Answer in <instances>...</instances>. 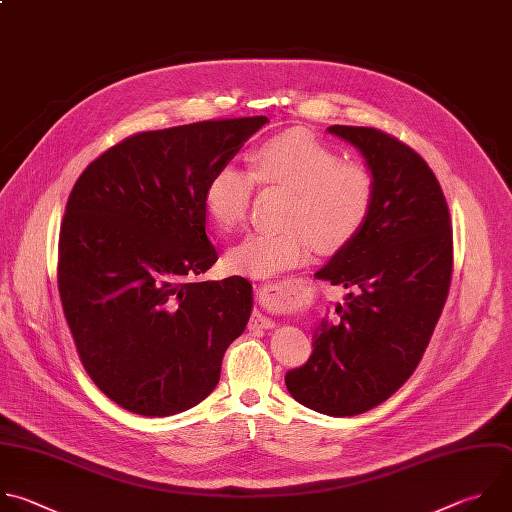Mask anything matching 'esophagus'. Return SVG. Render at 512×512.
<instances>
[{
    "label": "esophagus",
    "mask_w": 512,
    "mask_h": 512,
    "mask_svg": "<svg viewBox=\"0 0 512 512\" xmlns=\"http://www.w3.org/2000/svg\"><path fill=\"white\" fill-rule=\"evenodd\" d=\"M273 325H275V321H273L271 317L259 313V311H255L253 317H251V327H265V329H269V327H273Z\"/></svg>",
    "instance_id": "1"
}]
</instances>
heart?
I'll list each match as a JSON object with an SVG mask.
<instances>
[{"label": "heart", "instance_id": "1", "mask_svg": "<svg viewBox=\"0 0 512 512\" xmlns=\"http://www.w3.org/2000/svg\"><path fill=\"white\" fill-rule=\"evenodd\" d=\"M255 181L291 191L283 213L287 227L251 231L225 255L229 271L257 279L303 263L313 243L321 249L348 245L368 223L376 199L366 164L342 160L331 146L289 132L257 146L249 170L225 164L211 177L205 207L221 229L245 219Z\"/></svg>", "mask_w": 512, "mask_h": 512}]
</instances>
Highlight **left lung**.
I'll return each instance as SVG.
<instances>
[{"label": "left lung", "mask_w": 512, "mask_h": 512, "mask_svg": "<svg viewBox=\"0 0 512 512\" xmlns=\"http://www.w3.org/2000/svg\"><path fill=\"white\" fill-rule=\"evenodd\" d=\"M376 181L364 229L315 277L352 289L313 329L309 360L285 374L289 394L319 414L356 416L388 400L420 364L448 297L452 229L432 168L376 128L339 126Z\"/></svg>", "instance_id": "left-lung-1"}]
</instances>
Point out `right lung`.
Listing matches in <instances>:
<instances>
[{
  "label": "right lung",
  "instance_id": "1",
  "mask_svg": "<svg viewBox=\"0 0 512 512\" xmlns=\"http://www.w3.org/2000/svg\"><path fill=\"white\" fill-rule=\"evenodd\" d=\"M267 116L134 134L76 181L60 231L58 287L94 384L140 416H173L219 384L245 331V277L199 281L219 259L205 189Z\"/></svg>",
  "mask_w": 512,
  "mask_h": 512
}]
</instances>
